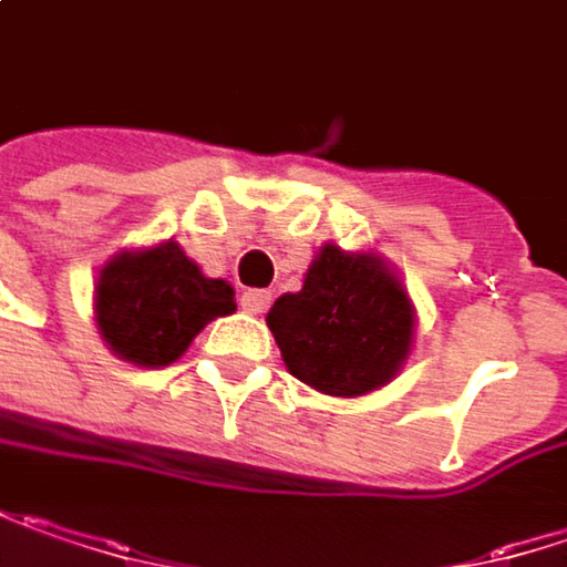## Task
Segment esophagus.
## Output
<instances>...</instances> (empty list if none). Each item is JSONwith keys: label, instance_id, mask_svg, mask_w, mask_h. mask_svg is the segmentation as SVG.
I'll return each instance as SVG.
<instances>
[{"label": "esophagus", "instance_id": "34e87169", "mask_svg": "<svg viewBox=\"0 0 567 567\" xmlns=\"http://www.w3.org/2000/svg\"><path fill=\"white\" fill-rule=\"evenodd\" d=\"M239 306L248 316H261L270 306V293L268 290H245L239 297Z\"/></svg>", "mask_w": 567, "mask_h": 567}]
</instances>
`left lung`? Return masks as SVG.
Instances as JSON below:
<instances>
[{
  "instance_id": "obj_1",
  "label": "left lung",
  "mask_w": 567,
  "mask_h": 567,
  "mask_svg": "<svg viewBox=\"0 0 567 567\" xmlns=\"http://www.w3.org/2000/svg\"><path fill=\"white\" fill-rule=\"evenodd\" d=\"M268 326L297 380L326 395H363L399 373L414 316L380 258L326 245L302 290L270 306Z\"/></svg>"
}]
</instances>
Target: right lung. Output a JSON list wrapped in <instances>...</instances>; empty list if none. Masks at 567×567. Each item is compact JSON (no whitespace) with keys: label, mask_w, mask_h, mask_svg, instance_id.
<instances>
[{"label":"right lung","mask_w":567,"mask_h":567,"mask_svg":"<svg viewBox=\"0 0 567 567\" xmlns=\"http://www.w3.org/2000/svg\"><path fill=\"white\" fill-rule=\"evenodd\" d=\"M229 312H236L233 287L204 277L178 241L117 255L95 287L101 338L140 367H168L200 328Z\"/></svg>","instance_id":"obj_1"}]
</instances>
